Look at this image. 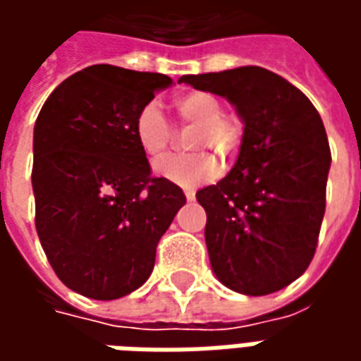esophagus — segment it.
<instances>
[{"instance_id":"1","label":"esophagus","mask_w":361,"mask_h":361,"mask_svg":"<svg viewBox=\"0 0 361 361\" xmlns=\"http://www.w3.org/2000/svg\"><path fill=\"white\" fill-rule=\"evenodd\" d=\"M185 199H188L189 203L195 201V191H185Z\"/></svg>"}]
</instances>
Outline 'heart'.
I'll return each mask as SVG.
<instances>
[{"mask_svg": "<svg viewBox=\"0 0 361 361\" xmlns=\"http://www.w3.org/2000/svg\"><path fill=\"white\" fill-rule=\"evenodd\" d=\"M176 114L183 126L195 127L189 137V150H211L222 158H232L243 141V123L235 116L222 114V102L212 92L189 90L176 96ZM135 139L149 158H160L173 139V129L157 102H147L137 111ZM219 160L209 152L185 157H166L154 164V173L183 189H193L214 178Z\"/></svg>", "mask_w": 361, "mask_h": 361, "instance_id": "1", "label": "heart"}]
</instances>
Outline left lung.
Instances as JSON below:
<instances>
[{"mask_svg": "<svg viewBox=\"0 0 361 361\" xmlns=\"http://www.w3.org/2000/svg\"><path fill=\"white\" fill-rule=\"evenodd\" d=\"M180 82L224 96L243 121L235 166L197 191L212 271L240 294L282 290L310 267L325 214L331 149L321 116L302 90L263 67Z\"/></svg>", "mask_w": 361, "mask_h": 361, "instance_id": "8db88e82", "label": "left lung"}]
</instances>
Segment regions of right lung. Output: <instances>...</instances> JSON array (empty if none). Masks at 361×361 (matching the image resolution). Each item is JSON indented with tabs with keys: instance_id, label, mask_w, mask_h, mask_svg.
<instances>
[{
	"instance_id": "obj_1",
	"label": "right lung",
	"mask_w": 361,
	"mask_h": 361,
	"mask_svg": "<svg viewBox=\"0 0 361 361\" xmlns=\"http://www.w3.org/2000/svg\"><path fill=\"white\" fill-rule=\"evenodd\" d=\"M170 85L162 73L90 66L67 77L36 118V232L77 294L116 300L142 286L185 204L178 185L150 176L133 131L137 111Z\"/></svg>"
}]
</instances>
